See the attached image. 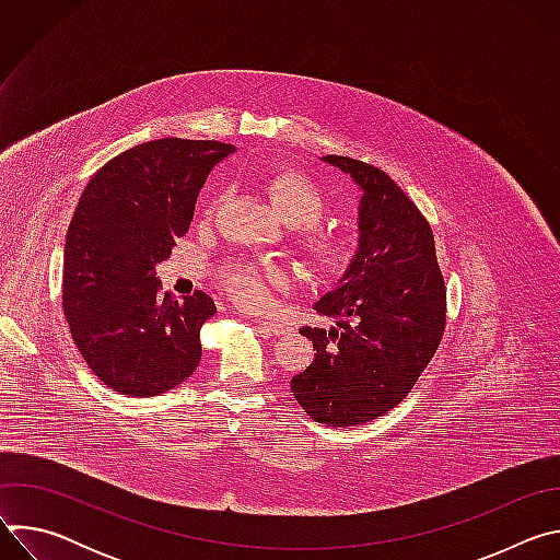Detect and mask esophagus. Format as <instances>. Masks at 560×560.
Instances as JSON below:
<instances>
[{
    "mask_svg": "<svg viewBox=\"0 0 560 560\" xmlns=\"http://www.w3.org/2000/svg\"><path fill=\"white\" fill-rule=\"evenodd\" d=\"M259 326L270 332V335H277V337H283V335H290L292 328L285 324V322H270V318H264V322H259Z\"/></svg>",
    "mask_w": 560,
    "mask_h": 560,
    "instance_id": "esophagus-1",
    "label": "esophagus"
}]
</instances>
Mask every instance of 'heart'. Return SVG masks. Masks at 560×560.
Listing matches in <instances>:
<instances>
[{"label": "heart", "instance_id": "heart-1", "mask_svg": "<svg viewBox=\"0 0 560 560\" xmlns=\"http://www.w3.org/2000/svg\"><path fill=\"white\" fill-rule=\"evenodd\" d=\"M264 190L272 208L296 225L294 242L314 272L335 275L346 268L352 257L348 234L316 221L328 210V197L322 186L303 171L279 168L264 179ZM223 285L242 305L261 307L270 288L290 285V275L277 264H242L223 272Z\"/></svg>", "mask_w": 560, "mask_h": 560}]
</instances>
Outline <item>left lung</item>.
Segmentation results:
<instances>
[{"label": "left lung", "instance_id": "left-lung-1", "mask_svg": "<svg viewBox=\"0 0 560 560\" xmlns=\"http://www.w3.org/2000/svg\"><path fill=\"white\" fill-rule=\"evenodd\" d=\"M324 159L363 188L361 238L341 285L316 303L337 328L299 330L316 354L290 385L310 419L348 428L387 415L410 394L441 346L447 290L432 228L415 201L376 166Z\"/></svg>", "mask_w": 560, "mask_h": 560}]
</instances>
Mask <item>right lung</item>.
I'll return each instance as SVG.
<instances>
[{
    "label": "right lung",
    "instance_id": "add662e5",
    "mask_svg": "<svg viewBox=\"0 0 560 560\" xmlns=\"http://www.w3.org/2000/svg\"><path fill=\"white\" fill-rule=\"evenodd\" d=\"M232 143L154 139L104 164L77 203L66 234L61 307L72 341L104 385L156 396L201 361V326L217 312L195 290L179 303L156 283L190 228L195 201Z\"/></svg>",
    "mask_w": 560,
    "mask_h": 560
}]
</instances>
